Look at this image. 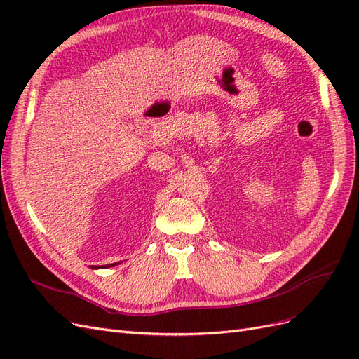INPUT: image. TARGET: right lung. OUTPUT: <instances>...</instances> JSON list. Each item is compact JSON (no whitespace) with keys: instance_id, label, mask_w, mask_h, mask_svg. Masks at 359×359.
Listing matches in <instances>:
<instances>
[{"instance_id":"1","label":"right lung","mask_w":359,"mask_h":359,"mask_svg":"<svg viewBox=\"0 0 359 359\" xmlns=\"http://www.w3.org/2000/svg\"><path fill=\"white\" fill-rule=\"evenodd\" d=\"M121 262H115V264H109V265H102V266H99V265H91V268L93 269H99V268H111V266H116V265H119Z\"/></svg>"}]
</instances>
